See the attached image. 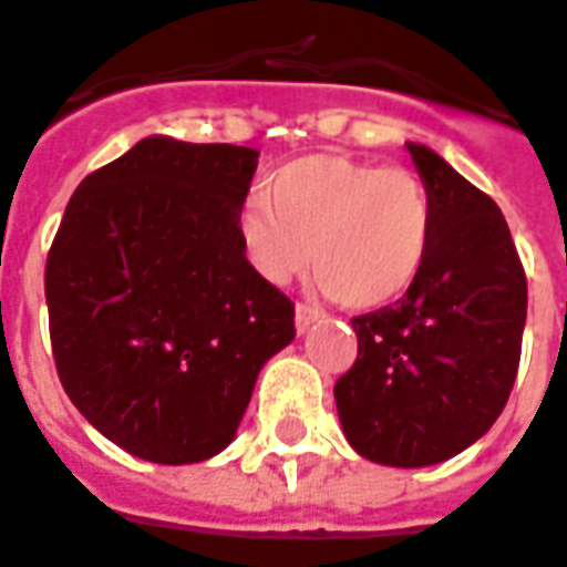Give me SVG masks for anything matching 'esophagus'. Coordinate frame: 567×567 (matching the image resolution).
<instances>
[{
	"mask_svg": "<svg viewBox=\"0 0 567 567\" xmlns=\"http://www.w3.org/2000/svg\"><path fill=\"white\" fill-rule=\"evenodd\" d=\"M321 309L318 306H309V302H297V309H293V323H297V332H306L312 327L318 318H321Z\"/></svg>",
	"mask_w": 567,
	"mask_h": 567,
	"instance_id": "34e87169",
	"label": "esophagus"
}]
</instances>
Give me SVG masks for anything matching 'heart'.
Segmentation results:
<instances>
[{
  "mask_svg": "<svg viewBox=\"0 0 567 567\" xmlns=\"http://www.w3.org/2000/svg\"><path fill=\"white\" fill-rule=\"evenodd\" d=\"M237 240L255 274L282 285L312 270L332 300L378 309L408 291L434 244V202L408 168L312 154L267 178L237 210Z\"/></svg>",
  "mask_w": 567,
  "mask_h": 567,
  "instance_id": "1",
  "label": "heart"
}]
</instances>
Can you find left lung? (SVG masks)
Returning a JSON list of instances; mask_svg holds the SVG:
<instances>
[{"label": "left lung", "instance_id": "left-lung-1", "mask_svg": "<svg viewBox=\"0 0 567 567\" xmlns=\"http://www.w3.org/2000/svg\"><path fill=\"white\" fill-rule=\"evenodd\" d=\"M434 202V244L395 306L353 318L357 362L336 380L344 437L369 461L427 466L464 452L512 395L526 274L487 193L408 145Z\"/></svg>", "mask_w": 567, "mask_h": 567}]
</instances>
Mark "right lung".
Returning <instances> with one entry per match:
<instances>
[{"instance_id":"1","label":"right lung","mask_w":567,"mask_h":567,"mask_svg":"<svg viewBox=\"0 0 567 567\" xmlns=\"http://www.w3.org/2000/svg\"><path fill=\"white\" fill-rule=\"evenodd\" d=\"M258 151L168 136L85 175L47 252L50 341L68 399L154 464L231 443L293 302L255 274L237 210Z\"/></svg>"}]
</instances>
